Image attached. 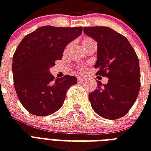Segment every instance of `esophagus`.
Here are the masks:
<instances>
[{
	"mask_svg": "<svg viewBox=\"0 0 151 151\" xmlns=\"http://www.w3.org/2000/svg\"><path fill=\"white\" fill-rule=\"evenodd\" d=\"M78 81H85V78H82V77H78Z\"/></svg>",
	"mask_w": 151,
	"mask_h": 151,
	"instance_id": "esophagus-1",
	"label": "esophagus"
}]
</instances>
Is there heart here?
<instances>
[{
	"label": "heart",
	"instance_id": "obj_1",
	"mask_svg": "<svg viewBox=\"0 0 151 151\" xmlns=\"http://www.w3.org/2000/svg\"><path fill=\"white\" fill-rule=\"evenodd\" d=\"M81 44H82V46L84 47V48H85V49H86V48H88V47L92 45H94V44H96V42H95L94 40H93L92 38H91V37H84V38L82 39V41H81ZM68 47L69 46H66V49H65V51L67 50Z\"/></svg>",
	"mask_w": 151,
	"mask_h": 151
}]
</instances>
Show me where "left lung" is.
I'll return each mask as SVG.
<instances>
[{
    "mask_svg": "<svg viewBox=\"0 0 151 151\" xmlns=\"http://www.w3.org/2000/svg\"><path fill=\"white\" fill-rule=\"evenodd\" d=\"M84 33L97 42L96 75L108 78L107 84L98 81L97 88L88 96L92 107L106 119L126 114L140 88L139 59L128 39L107 27H85Z\"/></svg>",
    "mask_w": 151,
    "mask_h": 151,
    "instance_id": "8db88e82",
    "label": "left lung"
}]
</instances>
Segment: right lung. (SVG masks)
I'll return each mask as SVG.
<instances>
[{
    "mask_svg": "<svg viewBox=\"0 0 151 151\" xmlns=\"http://www.w3.org/2000/svg\"><path fill=\"white\" fill-rule=\"evenodd\" d=\"M81 33L82 27L44 26L25 36L18 45L12 59L14 86L22 105L31 114L44 117L56 112L69 88L77 84L73 76L55 78L49 69Z\"/></svg>",
    "mask_w": 151,
    "mask_h": 151,
    "instance_id": "obj_1",
    "label": "right lung"
}]
</instances>
